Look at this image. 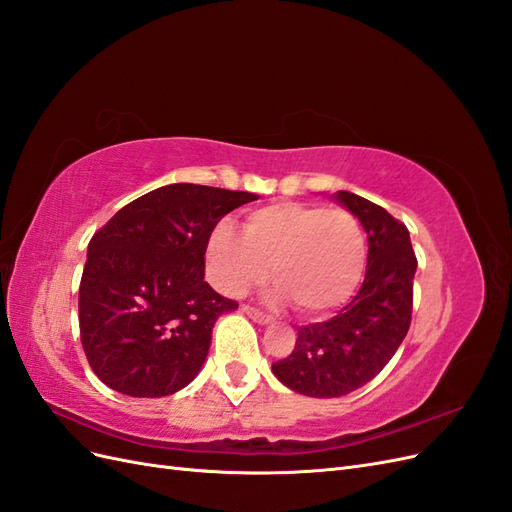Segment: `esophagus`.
I'll list each match as a JSON object with an SVG mask.
<instances>
[{
    "label": "esophagus",
    "instance_id": "obj_1",
    "mask_svg": "<svg viewBox=\"0 0 512 512\" xmlns=\"http://www.w3.org/2000/svg\"><path fill=\"white\" fill-rule=\"evenodd\" d=\"M243 314L250 316L254 322L258 324H269L271 322V316H267L265 312H260V309L256 307H250V305H243Z\"/></svg>",
    "mask_w": 512,
    "mask_h": 512
}]
</instances>
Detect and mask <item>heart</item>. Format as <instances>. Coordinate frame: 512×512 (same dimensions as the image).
I'll return each instance as SVG.
<instances>
[{
	"instance_id": "1",
	"label": "heart",
	"mask_w": 512,
	"mask_h": 512,
	"mask_svg": "<svg viewBox=\"0 0 512 512\" xmlns=\"http://www.w3.org/2000/svg\"><path fill=\"white\" fill-rule=\"evenodd\" d=\"M209 273L220 292L241 297L269 275L277 297L305 316H320L350 299L359 286L367 239L346 211L303 203H275L252 211L243 232L230 222L213 228Z\"/></svg>"
}]
</instances>
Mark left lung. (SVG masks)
I'll list each match as a JSON object with an SVG mask.
<instances>
[{
  "instance_id": "8db88e82",
  "label": "left lung",
  "mask_w": 512,
  "mask_h": 512,
  "mask_svg": "<svg viewBox=\"0 0 512 512\" xmlns=\"http://www.w3.org/2000/svg\"><path fill=\"white\" fill-rule=\"evenodd\" d=\"M333 198L367 232V271L342 312L301 327L292 354L271 367L277 380L307 397H342L374 380L412 320L416 256L408 228L363 196L342 190Z\"/></svg>"
}]
</instances>
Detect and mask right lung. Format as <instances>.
Listing matches in <instances>:
<instances>
[{
	"label": "right lung",
	"instance_id": "obj_1",
	"mask_svg": "<svg viewBox=\"0 0 512 512\" xmlns=\"http://www.w3.org/2000/svg\"><path fill=\"white\" fill-rule=\"evenodd\" d=\"M173 183L119 209L87 247L79 288L81 344L94 374L130 397H164L203 367L213 324L239 307L205 282L211 232L256 200Z\"/></svg>",
	"mask_w": 512,
	"mask_h": 512
}]
</instances>
